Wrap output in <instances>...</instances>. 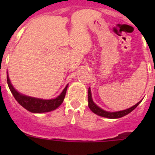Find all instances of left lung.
<instances>
[{
    "label": "left lung",
    "mask_w": 155,
    "mask_h": 155,
    "mask_svg": "<svg viewBox=\"0 0 155 155\" xmlns=\"http://www.w3.org/2000/svg\"><path fill=\"white\" fill-rule=\"evenodd\" d=\"M88 107L89 109L92 111L94 114L98 115L99 116H102V117H105V118H109V119H118L121 118L123 116H127V114H129L130 113H131L134 109H136L137 107V105H139L141 101H140L139 102L134 105L132 107L129 108V109H124V110L122 111H117V112H109V111H105L104 109H101L99 106L96 105L93 102L92 96H91V88H88Z\"/></svg>",
    "instance_id": "left-lung-1"
}]
</instances>
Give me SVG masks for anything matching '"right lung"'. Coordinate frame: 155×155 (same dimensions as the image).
<instances>
[{
  "label": "right lung",
  "instance_id": "right-lung-1",
  "mask_svg": "<svg viewBox=\"0 0 155 155\" xmlns=\"http://www.w3.org/2000/svg\"><path fill=\"white\" fill-rule=\"evenodd\" d=\"M7 81H8L9 89H10L11 92L12 93L15 98L16 99V101L22 107H24L25 109L32 113H48V112H51V111L55 110L56 109H57L64 102L66 91H67L68 87V84L64 87V89L63 90L62 92L59 94L57 98H52V99H42V98L28 96V95H25V94L18 92L11 83L8 73L7 74Z\"/></svg>",
  "mask_w": 155,
  "mask_h": 155
}]
</instances>
